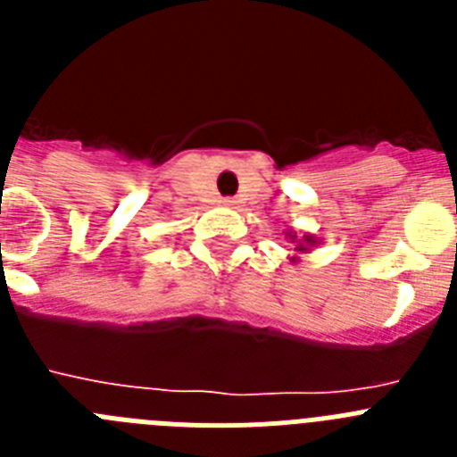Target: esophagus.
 I'll return each instance as SVG.
<instances>
[{
  "label": "esophagus",
  "instance_id": "1",
  "mask_svg": "<svg viewBox=\"0 0 457 457\" xmlns=\"http://www.w3.org/2000/svg\"><path fill=\"white\" fill-rule=\"evenodd\" d=\"M236 204H237V201L231 199V196H228V199H221V205H226V208H233Z\"/></svg>",
  "mask_w": 457,
  "mask_h": 457
}]
</instances>
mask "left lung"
<instances>
[{
	"instance_id": "left-lung-1",
	"label": "left lung",
	"mask_w": 457,
	"mask_h": 457,
	"mask_svg": "<svg viewBox=\"0 0 457 457\" xmlns=\"http://www.w3.org/2000/svg\"><path fill=\"white\" fill-rule=\"evenodd\" d=\"M286 240H290L295 245V256H288L290 263H300L297 253H309L311 249H316L320 245V240L313 233H297L295 228H286Z\"/></svg>"
}]
</instances>
